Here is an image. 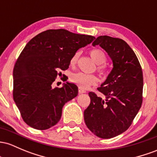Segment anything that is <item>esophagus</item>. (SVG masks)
<instances>
[{
  "label": "esophagus",
  "mask_w": 157,
  "mask_h": 157,
  "mask_svg": "<svg viewBox=\"0 0 157 157\" xmlns=\"http://www.w3.org/2000/svg\"><path fill=\"white\" fill-rule=\"evenodd\" d=\"M86 93V91L82 89L81 87L78 88V93H79V94H82V93Z\"/></svg>",
  "instance_id": "1"
}]
</instances>
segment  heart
I'll return each mask as SVG.
<instances>
[{
	"label": "heart",
	"instance_id": "b5f03b06",
	"mask_svg": "<svg viewBox=\"0 0 157 157\" xmlns=\"http://www.w3.org/2000/svg\"><path fill=\"white\" fill-rule=\"evenodd\" d=\"M89 54L93 61L96 64H98L96 67V70L98 73L102 76H105L107 73L106 67L103 65L107 61V56L105 52L101 49H93L90 51ZM78 59V52H75L70 60V64L74 65L76 64ZM70 81L73 83L76 84L80 87L87 88L90 85H93L97 82V78L96 77V75H93V74L76 73L72 74L70 76Z\"/></svg>",
	"mask_w": 157,
	"mask_h": 157
}]
</instances>
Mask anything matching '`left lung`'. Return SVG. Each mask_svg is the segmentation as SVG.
<instances>
[{"label": "left lung", "instance_id": "obj_1", "mask_svg": "<svg viewBox=\"0 0 157 157\" xmlns=\"http://www.w3.org/2000/svg\"><path fill=\"white\" fill-rule=\"evenodd\" d=\"M99 45L113 61V69L98 91L105 99L89 93L90 104L84 112L86 125L101 139H110L129 128L142 103L143 75L133 50L124 40L98 36L93 46Z\"/></svg>", "mask_w": 157, "mask_h": 157}]
</instances>
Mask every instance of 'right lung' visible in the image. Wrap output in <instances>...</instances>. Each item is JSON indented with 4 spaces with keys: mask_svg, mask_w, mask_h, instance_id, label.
Here are the masks:
<instances>
[{
    "mask_svg": "<svg viewBox=\"0 0 157 157\" xmlns=\"http://www.w3.org/2000/svg\"><path fill=\"white\" fill-rule=\"evenodd\" d=\"M94 39L64 29H48L26 44L14 67L13 99L28 125L42 131L59 122L65 103L78 95V87L52 84L60 70L69 68L77 50Z\"/></svg>",
    "mask_w": 157,
    "mask_h": 157,
    "instance_id": "obj_1",
    "label": "right lung"
}]
</instances>
